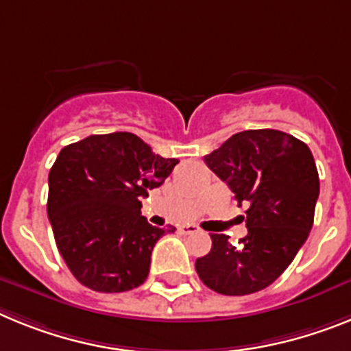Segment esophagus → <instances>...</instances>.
Listing matches in <instances>:
<instances>
[{
  "instance_id": "1",
  "label": "esophagus",
  "mask_w": 351,
  "mask_h": 351,
  "mask_svg": "<svg viewBox=\"0 0 351 351\" xmlns=\"http://www.w3.org/2000/svg\"><path fill=\"white\" fill-rule=\"evenodd\" d=\"M180 233H184V234H191V233H197V226H194V224H184V226H180L178 228Z\"/></svg>"
}]
</instances>
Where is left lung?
Instances as JSON below:
<instances>
[{"label":"left lung","mask_w":351,"mask_h":351,"mask_svg":"<svg viewBox=\"0 0 351 351\" xmlns=\"http://www.w3.org/2000/svg\"><path fill=\"white\" fill-rule=\"evenodd\" d=\"M206 166L247 203V234L239 245L212 233V249L196 260L203 285L222 295L256 293L272 285L309 237L319 194L306 143L274 129L243 130L205 155Z\"/></svg>","instance_id":"obj_1"}]
</instances>
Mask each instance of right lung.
Instances as JSON below:
<instances>
[{"instance_id": "add662e5", "label": "right lung", "mask_w": 351, "mask_h": 351, "mask_svg": "<svg viewBox=\"0 0 351 351\" xmlns=\"http://www.w3.org/2000/svg\"><path fill=\"white\" fill-rule=\"evenodd\" d=\"M176 164L130 132L95 134L60 152L49 171L47 215L58 251L81 285L120 293L146 281L154 245L175 228L148 224L141 197Z\"/></svg>"}]
</instances>
